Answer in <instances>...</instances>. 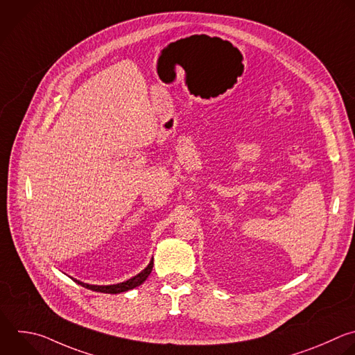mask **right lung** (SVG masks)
<instances>
[{"mask_svg":"<svg viewBox=\"0 0 355 355\" xmlns=\"http://www.w3.org/2000/svg\"><path fill=\"white\" fill-rule=\"evenodd\" d=\"M152 269H153V258L152 261L149 262V265L141 272L138 273L137 276L128 279L127 282H123V283H116V284H110V286H97V284H87V283H83L80 280H76L73 277H71L73 282H76L78 284H80L82 287L85 288H89L92 291H97V293H105V294H120V293H124V291H128V290H132L138 286H141L148 277L149 275L152 273Z\"/></svg>","mask_w":355,"mask_h":355,"instance_id":"right-lung-1","label":"right lung"}]
</instances>
